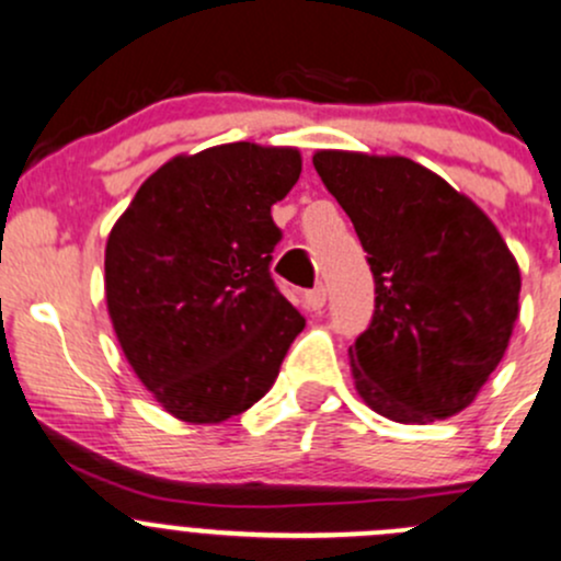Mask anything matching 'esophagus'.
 I'll return each instance as SVG.
<instances>
[{
  "label": "esophagus",
  "instance_id": "esophagus-1",
  "mask_svg": "<svg viewBox=\"0 0 561 561\" xmlns=\"http://www.w3.org/2000/svg\"><path fill=\"white\" fill-rule=\"evenodd\" d=\"M305 305L310 307V310H321L323 305H327V288L323 286H318V288H312V291H307L305 294Z\"/></svg>",
  "mask_w": 561,
  "mask_h": 561
}]
</instances>
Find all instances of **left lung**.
I'll use <instances>...</instances> for the list:
<instances>
[{"label":"left lung","instance_id":"1","mask_svg":"<svg viewBox=\"0 0 561 561\" xmlns=\"http://www.w3.org/2000/svg\"><path fill=\"white\" fill-rule=\"evenodd\" d=\"M375 275V316L347 351L355 390L403 425L462 412L503 360L519 264L471 197L399 154L318 149Z\"/></svg>","mask_w":561,"mask_h":561}]
</instances>
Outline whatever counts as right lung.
<instances>
[{
  "label": "right lung",
  "instance_id": "add662e5",
  "mask_svg": "<svg viewBox=\"0 0 561 561\" xmlns=\"http://www.w3.org/2000/svg\"><path fill=\"white\" fill-rule=\"evenodd\" d=\"M302 173L294 147L251 141L176 154L138 186L104 256L125 358L182 423L216 425L273 388L305 318L270 275V208Z\"/></svg>",
  "mask_w": 561,
  "mask_h": 561
}]
</instances>
